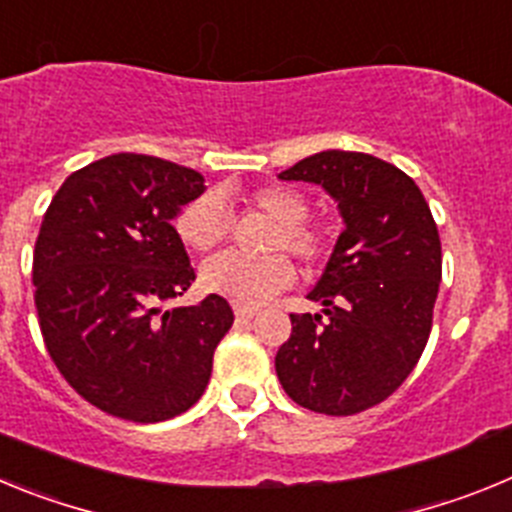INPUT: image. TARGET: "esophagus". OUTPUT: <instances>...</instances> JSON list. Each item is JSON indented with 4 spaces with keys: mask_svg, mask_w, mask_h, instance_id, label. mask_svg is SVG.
Masks as SVG:
<instances>
[{
    "mask_svg": "<svg viewBox=\"0 0 512 512\" xmlns=\"http://www.w3.org/2000/svg\"><path fill=\"white\" fill-rule=\"evenodd\" d=\"M256 307H246V305H235V318L238 320H251L256 315Z\"/></svg>",
    "mask_w": 512,
    "mask_h": 512,
    "instance_id": "34e87169",
    "label": "esophagus"
}]
</instances>
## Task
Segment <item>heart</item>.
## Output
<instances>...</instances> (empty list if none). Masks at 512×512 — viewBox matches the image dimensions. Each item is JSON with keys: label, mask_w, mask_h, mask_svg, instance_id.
I'll return each mask as SVG.
<instances>
[{"label": "heart", "mask_w": 512, "mask_h": 512, "mask_svg": "<svg viewBox=\"0 0 512 512\" xmlns=\"http://www.w3.org/2000/svg\"><path fill=\"white\" fill-rule=\"evenodd\" d=\"M248 202L277 220L271 233V251H289L307 266L323 264L330 251V235L325 228L310 223V205L292 187H261L248 194ZM176 233L194 251H212L230 235L233 217L223 194L205 192L182 207L174 223ZM295 282V266L284 253H269L261 259L223 253L202 266V284L212 295H220L235 305H261Z\"/></svg>", "instance_id": "heart-1"}]
</instances>
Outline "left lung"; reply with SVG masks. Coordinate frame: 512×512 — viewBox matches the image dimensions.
Masks as SVG:
<instances>
[{"label":"left lung","mask_w":512,"mask_h":512,"mask_svg":"<svg viewBox=\"0 0 512 512\" xmlns=\"http://www.w3.org/2000/svg\"><path fill=\"white\" fill-rule=\"evenodd\" d=\"M336 200L343 233L307 300L289 315L277 377L297 405L325 415L374 408L418 364L441 284V238L431 207L405 171L354 151H320L282 171Z\"/></svg>","instance_id":"8db88e82"}]
</instances>
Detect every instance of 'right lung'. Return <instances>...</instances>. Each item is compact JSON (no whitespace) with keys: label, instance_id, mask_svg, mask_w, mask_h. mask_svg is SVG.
<instances>
[{"label":"right lung","instance_id":"1","mask_svg":"<svg viewBox=\"0 0 512 512\" xmlns=\"http://www.w3.org/2000/svg\"><path fill=\"white\" fill-rule=\"evenodd\" d=\"M202 192L194 169L115 153L74 171L43 217L33 284L45 348L63 379L115 418L161 423L187 413L233 325L220 295L158 307L194 282L171 220Z\"/></svg>","mask_w":512,"mask_h":512}]
</instances>
